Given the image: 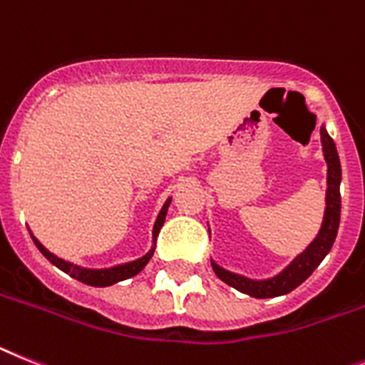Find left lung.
Returning <instances> with one entry per match:
<instances>
[{"mask_svg":"<svg viewBox=\"0 0 365 365\" xmlns=\"http://www.w3.org/2000/svg\"><path fill=\"white\" fill-rule=\"evenodd\" d=\"M321 145H323V155L327 161V207H324L323 225H321L319 234L315 235L304 250H302L286 269H282L277 277L263 278V280H254V278L243 277L237 272L226 271L225 267L217 265L211 259V267L215 271L220 280L235 287L237 292L245 295L256 297V299H271V297H280L286 293L293 292L299 287L306 278L310 277L312 272L317 269L324 256L330 252L336 235L339 228V213H341V195H339V183H341V165H339V155L336 145H334L332 137L324 125H321Z\"/></svg>","mask_w":365,"mask_h":365,"instance_id":"8db88e82","label":"left lung"}]
</instances>
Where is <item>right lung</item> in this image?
<instances>
[{
    "label": "right lung",
    "mask_w": 365,
    "mask_h": 365,
    "mask_svg": "<svg viewBox=\"0 0 365 365\" xmlns=\"http://www.w3.org/2000/svg\"><path fill=\"white\" fill-rule=\"evenodd\" d=\"M170 200H173V198L168 197L167 202L163 204V207H161V211H159L158 219H155V222H154V230H152V243L154 245H152V249H150L145 256H140L139 259H133V262H128V263H120V265H115V267H107V269L79 267V265H76V263L64 262V259H61L59 256L51 254L50 250L46 249L44 245L36 240L33 234H31V237H33V241H35L36 249L44 254L46 259H50L55 267H59L61 271L66 272V274H70V277L76 278V280L83 282V284H87V286H94V287L113 286V284H116V282L128 280V278L139 274V272L146 267V263L150 262V258L154 256L155 240H158L159 230H161V226H163V222H165V217H167V210H168V206H170Z\"/></svg>",
    "instance_id": "right-lung-1"
}]
</instances>
